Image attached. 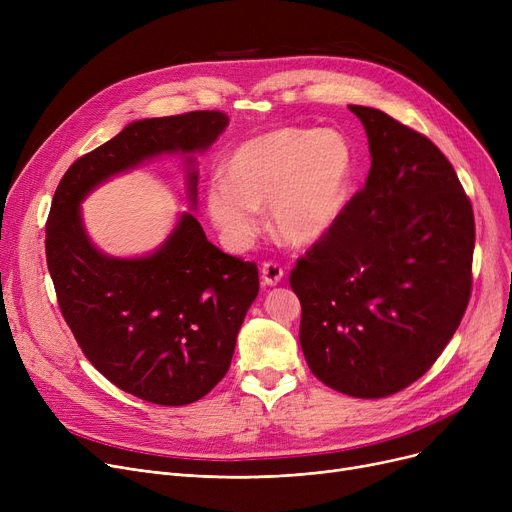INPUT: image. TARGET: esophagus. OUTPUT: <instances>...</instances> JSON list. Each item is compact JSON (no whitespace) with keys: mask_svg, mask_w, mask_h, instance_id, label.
<instances>
[{"mask_svg":"<svg viewBox=\"0 0 512 512\" xmlns=\"http://www.w3.org/2000/svg\"><path fill=\"white\" fill-rule=\"evenodd\" d=\"M282 276H284V270H282L278 263H274V261L263 263V267H261V280L267 286H276L282 280Z\"/></svg>","mask_w":512,"mask_h":512,"instance_id":"34e87169","label":"esophagus"}]
</instances>
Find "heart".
I'll return each instance as SVG.
<instances>
[{"label":"heart","instance_id":"1","mask_svg":"<svg viewBox=\"0 0 512 512\" xmlns=\"http://www.w3.org/2000/svg\"><path fill=\"white\" fill-rule=\"evenodd\" d=\"M355 176V151L338 130L284 126L240 143L226 178L207 186V213L234 249H249L261 232L259 207L290 245L307 247L340 220Z\"/></svg>","mask_w":512,"mask_h":512}]
</instances>
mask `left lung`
<instances>
[{
    "mask_svg": "<svg viewBox=\"0 0 512 512\" xmlns=\"http://www.w3.org/2000/svg\"><path fill=\"white\" fill-rule=\"evenodd\" d=\"M371 168L336 226L297 259L299 340L319 382L355 396L405 390L436 363L471 299L473 207L425 134L373 107Z\"/></svg>",
    "mask_w": 512,
    "mask_h": 512,
    "instance_id": "8db88e82",
    "label": "left lung"
}]
</instances>
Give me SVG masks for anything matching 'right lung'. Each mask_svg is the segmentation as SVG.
I'll return each mask as SVG.
<instances>
[{
	"label": "right lung",
	"mask_w": 512,
	"mask_h": 512,
	"mask_svg": "<svg viewBox=\"0 0 512 512\" xmlns=\"http://www.w3.org/2000/svg\"><path fill=\"white\" fill-rule=\"evenodd\" d=\"M218 110L149 118L78 157L60 180L45 226L47 270L80 351L120 390L182 407L224 378L236 334L259 292L253 261L220 251L193 213L149 257L114 259L85 234L78 205L105 178L161 153L205 151L228 126ZM188 166L193 157H188ZM197 195V172H188Z\"/></svg>",
	"instance_id": "right-lung-1"
}]
</instances>
